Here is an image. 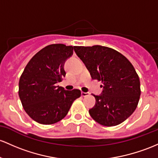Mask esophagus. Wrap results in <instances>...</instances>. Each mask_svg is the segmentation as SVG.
Here are the masks:
<instances>
[{
    "instance_id": "esophagus-1",
    "label": "esophagus",
    "mask_w": 158,
    "mask_h": 158,
    "mask_svg": "<svg viewBox=\"0 0 158 158\" xmlns=\"http://www.w3.org/2000/svg\"><path fill=\"white\" fill-rule=\"evenodd\" d=\"M90 94L89 93H88V92H82V97H86V96H88V95H89Z\"/></svg>"
}]
</instances>
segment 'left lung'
Listing matches in <instances>:
<instances>
[{
	"label": "left lung",
	"mask_w": 158,
	"mask_h": 158,
	"mask_svg": "<svg viewBox=\"0 0 158 158\" xmlns=\"http://www.w3.org/2000/svg\"><path fill=\"white\" fill-rule=\"evenodd\" d=\"M93 79L101 81L103 94L94 95L96 103L89 110L95 121L106 127L121 124L130 117L139 100L140 82L132 64L112 48L74 46Z\"/></svg>",
	"instance_id": "obj_1"
}]
</instances>
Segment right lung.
Returning a JSON list of instances; mask_svg holds the SVG:
<instances>
[{
    "label": "right lung",
    "instance_id": "add662e5",
    "mask_svg": "<svg viewBox=\"0 0 158 158\" xmlns=\"http://www.w3.org/2000/svg\"><path fill=\"white\" fill-rule=\"evenodd\" d=\"M74 46L52 44L34 55L26 65L19 82V96L31 118L41 124H52L63 119L81 91H67L56 86L65 76L64 63Z\"/></svg>",
    "mask_w": 158,
    "mask_h": 158
}]
</instances>
